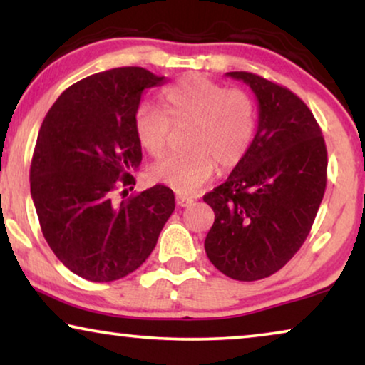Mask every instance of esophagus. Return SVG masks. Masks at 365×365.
I'll return each mask as SVG.
<instances>
[{"label":"esophagus","mask_w":365,"mask_h":365,"mask_svg":"<svg viewBox=\"0 0 365 365\" xmlns=\"http://www.w3.org/2000/svg\"><path fill=\"white\" fill-rule=\"evenodd\" d=\"M176 204L179 207H187V206H191V204H192V199L187 197V196H182V194H178Z\"/></svg>","instance_id":"esophagus-1"}]
</instances>
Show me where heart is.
<instances>
[{
	"label": "heart",
	"mask_w": 365,
	"mask_h": 365,
	"mask_svg": "<svg viewBox=\"0 0 365 365\" xmlns=\"http://www.w3.org/2000/svg\"><path fill=\"white\" fill-rule=\"evenodd\" d=\"M163 113L139 104L133 118L134 134L144 153H166L169 128L187 126L182 144L153 168V178L176 192L192 194L216 171H231L246 158L256 134V108L251 96L226 88L202 74H186L161 94Z\"/></svg>",
	"instance_id": "b5f03b06"
}]
</instances>
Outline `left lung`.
<instances>
[{"label":"left lung","mask_w":365,"mask_h":365,"mask_svg":"<svg viewBox=\"0 0 365 365\" xmlns=\"http://www.w3.org/2000/svg\"><path fill=\"white\" fill-rule=\"evenodd\" d=\"M257 98V131L226 182L204 196L214 211L204 249L236 281H257L291 261L311 231L327 182L321 128L301 98L257 74L232 71Z\"/></svg>","instance_id":"1"}]
</instances>
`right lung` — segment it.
Returning a JSON list of instances; mask_svg holds the SVG:
<instances>
[{"label":"right lung","instance_id":"right-lung-1","mask_svg":"<svg viewBox=\"0 0 365 365\" xmlns=\"http://www.w3.org/2000/svg\"><path fill=\"white\" fill-rule=\"evenodd\" d=\"M164 83L136 66L93 74L56 99L39 129L29 184L43 236L69 271L91 282L136 271L174 211L163 184L114 201L119 187L136 184L143 159L134 113L144 89Z\"/></svg>","mask_w":365,"mask_h":365}]
</instances>
